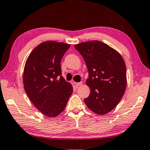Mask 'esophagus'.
Listing matches in <instances>:
<instances>
[{"mask_svg":"<svg viewBox=\"0 0 150 150\" xmlns=\"http://www.w3.org/2000/svg\"><path fill=\"white\" fill-rule=\"evenodd\" d=\"M75 85L77 87H78V86H81V85H82V82H81V81H80V82H76V83H75Z\"/></svg>","mask_w":150,"mask_h":150,"instance_id":"34e87169","label":"esophagus"}]
</instances>
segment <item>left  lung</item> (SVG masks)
Segmentation results:
<instances>
[{
	"mask_svg": "<svg viewBox=\"0 0 150 150\" xmlns=\"http://www.w3.org/2000/svg\"><path fill=\"white\" fill-rule=\"evenodd\" d=\"M75 49L82 56L89 72L86 83L90 88L84 101L97 114H106L120 103L127 86L126 67L116 50L100 41L76 44Z\"/></svg>",
	"mask_w": 150,
	"mask_h": 150,
	"instance_id": "left-lung-1",
	"label": "left lung"
}]
</instances>
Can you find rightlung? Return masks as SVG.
Segmentation results:
<instances>
[{"mask_svg":"<svg viewBox=\"0 0 150 150\" xmlns=\"http://www.w3.org/2000/svg\"><path fill=\"white\" fill-rule=\"evenodd\" d=\"M70 44L46 41L27 58L23 72L24 88L33 104L45 115L55 117L63 111L73 88L61 76V61Z\"/></svg>","mask_w":150,"mask_h":150,"instance_id":"right-lung-1","label":"right lung"}]
</instances>
